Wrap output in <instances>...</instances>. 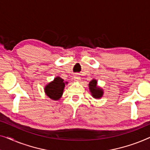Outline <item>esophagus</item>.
Here are the masks:
<instances>
[{
    "mask_svg": "<svg viewBox=\"0 0 150 150\" xmlns=\"http://www.w3.org/2000/svg\"><path fill=\"white\" fill-rule=\"evenodd\" d=\"M74 81H80V80H81V78H80V76L78 74H75L74 76Z\"/></svg>",
    "mask_w": 150,
    "mask_h": 150,
    "instance_id": "1",
    "label": "esophagus"
}]
</instances>
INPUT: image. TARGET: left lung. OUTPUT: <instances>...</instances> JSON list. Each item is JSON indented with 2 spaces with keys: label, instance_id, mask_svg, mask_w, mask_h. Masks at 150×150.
Masks as SVG:
<instances>
[{
  "label": "left lung",
  "instance_id": "left-lung-1",
  "mask_svg": "<svg viewBox=\"0 0 150 150\" xmlns=\"http://www.w3.org/2000/svg\"><path fill=\"white\" fill-rule=\"evenodd\" d=\"M97 81L95 80H93L90 82L89 84V87L90 91L91 92V95L93 96V97L95 98H100L102 97V94H103V91L100 88L97 87Z\"/></svg>",
  "mask_w": 150,
  "mask_h": 150
}]
</instances>
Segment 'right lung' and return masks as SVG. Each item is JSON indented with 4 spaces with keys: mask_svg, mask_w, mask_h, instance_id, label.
Returning a JSON list of instances; mask_svg holds the SVG:
<instances>
[{
    "mask_svg": "<svg viewBox=\"0 0 150 150\" xmlns=\"http://www.w3.org/2000/svg\"><path fill=\"white\" fill-rule=\"evenodd\" d=\"M65 83L60 77L55 78L54 81L51 82L45 88L46 95L51 99L57 100H59L63 94Z\"/></svg>",
    "mask_w": 150,
    "mask_h": 150,
    "instance_id": "right-lung-1",
    "label": "right lung"
}]
</instances>
